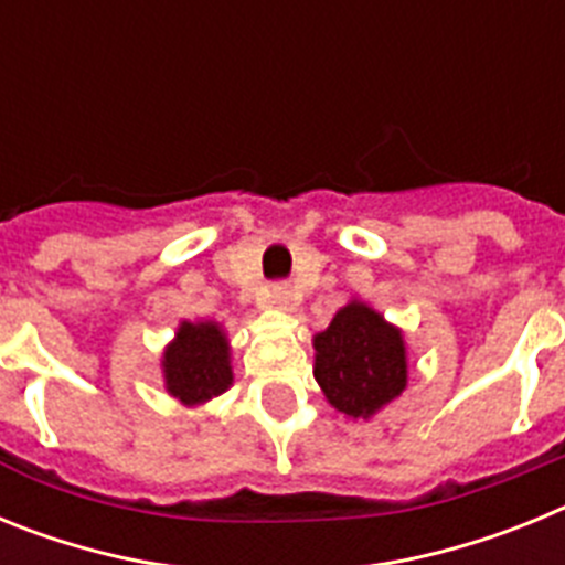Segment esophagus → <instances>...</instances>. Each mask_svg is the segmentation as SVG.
Segmentation results:
<instances>
[{
  "mask_svg": "<svg viewBox=\"0 0 565 565\" xmlns=\"http://www.w3.org/2000/svg\"><path fill=\"white\" fill-rule=\"evenodd\" d=\"M268 299L277 302L279 308H291V286L288 282H271L268 286Z\"/></svg>",
  "mask_w": 565,
  "mask_h": 565,
  "instance_id": "esophagus-1",
  "label": "esophagus"
}]
</instances>
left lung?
Masks as SVG:
<instances>
[{"mask_svg": "<svg viewBox=\"0 0 565 565\" xmlns=\"http://www.w3.org/2000/svg\"><path fill=\"white\" fill-rule=\"evenodd\" d=\"M313 376L344 416H373L407 384L402 333L362 302L344 306L328 331L313 337Z\"/></svg>", "mask_w": 565, "mask_h": 565, "instance_id": "left-lung-1", "label": "left lung"}]
</instances>
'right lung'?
Masks as SVG:
<instances>
[{
	"instance_id": "add662e5",
	"label": "right lung",
	"mask_w": 565,
	"mask_h": 565,
	"mask_svg": "<svg viewBox=\"0 0 565 565\" xmlns=\"http://www.w3.org/2000/svg\"><path fill=\"white\" fill-rule=\"evenodd\" d=\"M167 391L183 404H203L232 384L228 344L214 322H183L163 353Z\"/></svg>"
}]
</instances>
